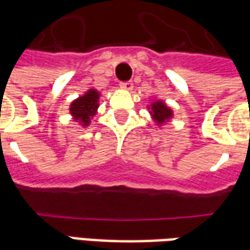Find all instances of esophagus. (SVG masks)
Returning <instances> with one entry per match:
<instances>
[{
    "label": "esophagus",
    "instance_id": "34e87169",
    "mask_svg": "<svg viewBox=\"0 0 250 250\" xmlns=\"http://www.w3.org/2000/svg\"><path fill=\"white\" fill-rule=\"evenodd\" d=\"M120 88H123V89H127V91H128V89H132V85H134V84H132V82H131V80H128V82H120Z\"/></svg>",
    "mask_w": 250,
    "mask_h": 250
}]
</instances>
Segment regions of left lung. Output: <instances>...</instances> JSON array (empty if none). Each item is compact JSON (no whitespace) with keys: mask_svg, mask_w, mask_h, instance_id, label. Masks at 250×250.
<instances>
[{"mask_svg":"<svg viewBox=\"0 0 250 250\" xmlns=\"http://www.w3.org/2000/svg\"><path fill=\"white\" fill-rule=\"evenodd\" d=\"M152 116L154 119L157 120L158 123H163L165 120H167L171 116V111L167 108L165 103L162 102H157V103L152 104Z\"/></svg>","mask_w":250,"mask_h":250,"instance_id":"8db88e82","label":"left lung"}]
</instances>
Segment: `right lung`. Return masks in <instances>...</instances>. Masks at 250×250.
Returning a JSON list of instances; mask_svg holds the SVG:
<instances>
[{"mask_svg":"<svg viewBox=\"0 0 250 250\" xmlns=\"http://www.w3.org/2000/svg\"><path fill=\"white\" fill-rule=\"evenodd\" d=\"M99 92L95 89L88 91L84 96L76 99L71 104V114L75 116V119L80 120L83 125H87L93 115L96 114L98 108Z\"/></svg>","mask_w":250,"mask_h":250,"instance_id":"add662e5","label":"right lung"}]
</instances>
